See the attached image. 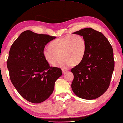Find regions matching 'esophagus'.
<instances>
[{"instance_id": "1", "label": "esophagus", "mask_w": 123, "mask_h": 123, "mask_svg": "<svg viewBox=\"0 0 123 123\" xmlns=\"http://www.w3.org/2000/svg\"><path fill=\"white\" fill-rule=\"evenodd\" d=\"M67 72V69H62V72L63 73H66Z\"/></svg>"}]
</instances>
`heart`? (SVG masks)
<instances>
[{
    "label": "heart",
    "instance_id": "b5f03b06",
    "mask_svg": "<svg viewBox=\"0 0 123 123\" xmlns=\"http://www.w3.org/2000/svg\"><path fill=\"white\" fill-rule=\"evenodd\" d=\"M49 47L43 50L46 61L54 65L60 57L58 66L65 68L70 65L76 66L83 61L86 51V42L81 35H68L53 41Z\"/></svg>",
    "mask_w": 123,
    "mask_h": 123
}]
</instances>
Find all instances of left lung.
<instances>
[{"label":"left lung","instance_id":"left-lung-1","mask_svg":"<svg viewBox=\"0 0 123 123\" xmlns=\"http://www.w3.org/2000/svg\"><path fill=\"white\" fill-rule=\"evenodd\" d=\"M73 34L81 35L86 42L83 61L71 69L74 75L72 89L81 98L100 97L110 86L114 69L113 48L102 32L86 28Z\"/></svg>","mask_w":123,"mask_h":123}]
</instances>
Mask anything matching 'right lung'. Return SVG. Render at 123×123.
<instances>
[{"instance_id": "1", "label": "right lung", "mask_w": 123, "mask_h": 123, "mask_svg": "<svg viewBox=\"0 0 123 123\" xmlns=\"http://www.w3.org/2000/svg\"><path fill=\"white\" fill-rule=\"evenodd\" d=\"M56 37L23 32L11 46L7 66L13 85L24 98L40 103L53 93L62 70L50 67L43 55L45 46Z\"/></svg>"}]
</instances>
